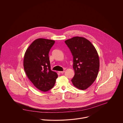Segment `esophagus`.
Returning a JSON list of instances; mask_svg holds the SVG:
<instances>
[{
	"mask_svg": "<svg viewBox=\"0 0 123 123\" xmlns=\"http://www.w3.org/2000/svg\"><path fill=\"white\" fill-rule=\"evenodd\" d=\"M65 72V70H63V71H59V72L60 73H63V72Z\"/></svg>",
	"mask_w": 123,
	"mask_h": 123,
	"instance_id": "1",
	"label": "esophagus"
}]
</instances>
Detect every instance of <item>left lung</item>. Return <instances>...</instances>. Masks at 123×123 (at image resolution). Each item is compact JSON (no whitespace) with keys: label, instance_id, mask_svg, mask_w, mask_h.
I'll list each match as a JSON object with an SVG mask.
<instances>
[{"label":"left lung","instance_id":"8db88e82","mask_svg":"<svg viewBox=\"0 0 123 123\" xmlns=\"http://www.w3.org/2000/svg\"><path fill=\"white\" fill-rule=\"evenodd\" d=\"M65 43L73 58L75 75L71 80L75 87L85 90L97 77L99 69L98 55L91 42L84 37H74Z\"/></svg>","mask_w":123,"mask_h":123}]
</instances>
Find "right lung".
<instances>
[{
	"instance_id": "obj_1",
	"label": "right lung",
	"mask_w": 123,
	"mask_h": 123,
	"mask_svg": "<svg viewBox=\"0 0 123 123\" xmlns=\"http://www.w3.org/2000/svg\"><path fill=\"white\" fill-rule=\"evenodd\" d=\"M55 43L52 40L39 38L26 50L24 58L25 73L36 88L43 92L54 86L57 74L51 70L49 53Z\"/></svg>"
}]
</instances>
